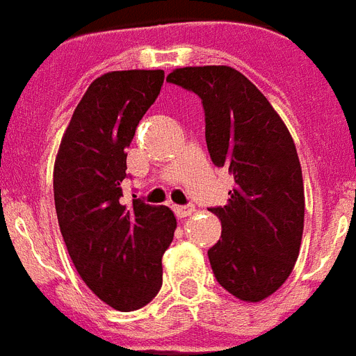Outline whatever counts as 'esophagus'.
<instances>
[{
    "mask_svg": "<svg viewBox=\"0 0 356 356\" xmlns=\"http://www.w3.org/2000/svg\"><path fill=\"white\" fill-rule=\"evenodd\" d=\"M173 212H175V216H177L179 219H184L188 218V216H192L193 212H195V207L193 204H186V207H173Z\"/></svg>",
    "mask_w": 356,
    "mask_h": 356,
    "instance_id": "34e87169",
    "label": "esophagus"
}]
</instances>
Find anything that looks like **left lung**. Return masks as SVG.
Returning <instances> with one entry per match:
<instances>
[{
  "label": "left lung",
  "instance_id": "obj_1",
  "mask_svg": "<svg viewBox=\"0 0 356 356\" xmlns=\"http://www.w3.org/2000/svg\"><path fill=\"white\" fill-rule=\"evenodd\" d=\"M168 82L201 97L212 163L236 186L210 208L221 238L208 259L219 285L243 302L282 287L298 259L303 234L302 166L287 126L265 95L228 65L173 69Z\"/></svg>",
  "mask_w": 356,
  "mask_h": 356
}]
</instances>
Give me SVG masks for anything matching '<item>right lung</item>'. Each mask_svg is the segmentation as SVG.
I'll return each instance as SVG.
<instances>
[{"mask_svg": "<svg viewBox=\"0 0 356 356\" xmlns=\"http://www.w3.org/2000/svg\"><path fill=\"white\" fill-rule=\"evenodd\" d=\"M164 71H111L74 109L53 173L58 225L76 273L117 311H135L163 285V254L177 228L168 207L120 203L126 149L161 93Z\"/></svg>", "mask_w": 356, "mask_h": 356, "instance_id": "right-lung-1", "label": "right lung"}]
</instances>
